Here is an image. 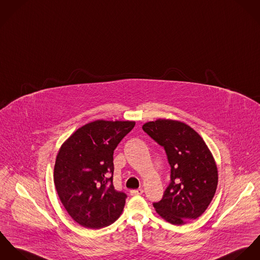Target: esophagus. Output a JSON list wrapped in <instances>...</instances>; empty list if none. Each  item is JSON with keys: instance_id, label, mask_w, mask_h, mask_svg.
<instances>
[{"instance_id": "1", "label": "esophagus", "mask_w": 260, "mask_h": 260, "mask_svg": "<svg viewBox=\"0 0 260 260\" xmlns=\"http://www.w3.org/2000/svg\"><path fill=\"white\" fill-rule=\"evenodd\" d=\"M143 192H144V189L143 188H139V189H133V190H131V196H141V194H143Z\"/></svg>"}]
</instances>
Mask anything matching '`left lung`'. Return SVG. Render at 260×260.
Here are the masks:
<instances>
[{
    "label": "left lung",
    "instance_id": "left-lung-1",
    "mask_svg": "<svg viewBox=\"0 0 260 260\" xmlns=\"http://www.w3.org/2000/svg\"><path fill=\"white\" fill-rule=\"evenodd\" d=\"M144 132L165 147L171 165V183L160 202L153 203L166 221L181 225L200 217L212 201L218 172L202 137L182 121L158 118L143 125Z\"/></svg>",
    "mask_w": 260,
    "mask_h": 260
}]
</instances>
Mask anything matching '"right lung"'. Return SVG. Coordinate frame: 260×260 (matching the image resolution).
<instances>
[{
  "instance_id": "1",
  "label": "right lung",
  "mask_w": 260,
  "mask_h": 260,
  "mask_svg": "<svg viewBox=\"0 0 260 260\" xmlns=\"http://www.w3.org/2000/svg\"><path fill=\"white\" fill-rule=\"evenodd\" d=\"M135 124L98 119L78 128L59 147L55 186L68 213L82 226L100 230L120 216L126 196L113 185V155Z\"/></svg>"
}]
</instances>
